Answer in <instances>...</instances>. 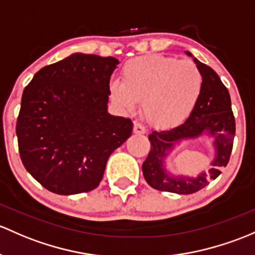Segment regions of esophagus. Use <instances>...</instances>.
I'll list each match as a JSON object with an SVG mask.
<instances>
[{"label":"esophagus","mask_w":255,"mask_h":255,"mask_svg":"<svg viewBox=\"0 0 255 255\" xmlns=\"http://www.w3.org/2000/svg\"><path fill=\"white\" fill-rule=\"evenodd\" d=\"M133 132H134L135 134H144V133H145V128H144L140 123L135 122L134 126H133Z\"/></svg>","instance_id":"1"}]
</instances>
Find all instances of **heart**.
<instances>
[{"label": "heart", "instance_id": "1", "mask_svg": "<svg viewBox=\"0 0 255 255\" xmlns=\"http://www.w3.org/2000/svg\"><path fill=\"white\" fill-rule=\"evenodd\" d=\"M203 89V74L191 60L146 55L126 62L122 82L110 83L120 109L133 111L141 101L143 116L155 127L182 122L194 109Z\"/></svg>", "mask_w": 255, "mask_h": 255}]
</instances>
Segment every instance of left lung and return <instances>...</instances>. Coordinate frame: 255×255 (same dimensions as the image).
<instances>
[{"mask_svg":"<svg viewBox=\"0 0 255 255\" xmlns=\"http://www.w3.org/2000/svg\"><path fill=\"white\" fill-rule=\"evenodd\" d=\"M186 53L192 56L188 51ZM193 61L202 71L203 89L191 115L177 127L154 130L149 134L150 151L141 170L149 186L157 191L177 194H192L200 191L208 186L210 179L219 177L222 167H226L234 146L236 123L229 90L211 67L195 57H193ZM204 134L214 139L216 157L212 162L211 170L197 177L171 175L164 167V159L175 144Z\"/></svg>","mask_w":255,"mask_h":255,"instance_id":"obj_1","label":"left lung"}]
</instances>
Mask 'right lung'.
I'll use <instances>...</instances> for the list:
<instances>
[{
	"instance_id": "right-lung-1",
	"label": "right lung",
	"mask_w": 255,
	"mask_h": 255,
	"mask_svg": "<svg viewBox=\"0 0 255 255\" xmlns=\"http://www.w3.org/2000/svg\"><path fill=\"white\" fill-rule=\"evenodd\" d=\"M115 57L73 53L36 72L21 96L15 133L21 162L50 192L95 189L110 155L133 130L107 112Z\"/></svg>"
}]
</instances>
